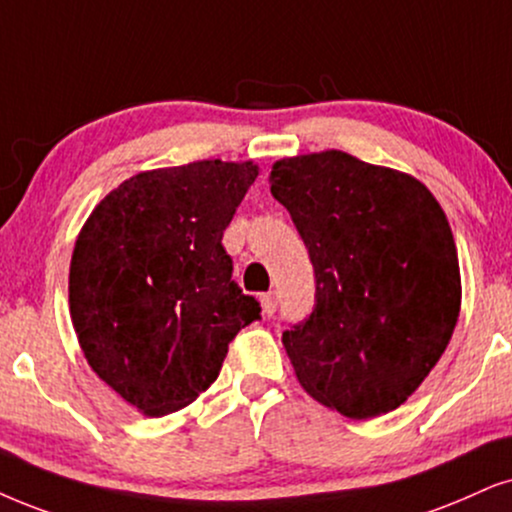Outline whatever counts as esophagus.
I'll list each match as a JSON object with an SVG mask.
<instances>
[{
	"label": "esophagus",
	"mask_w": 512,
	"mask_h": 512,
	"mask_svg": "<svg viewBox=\"0 0 512 512\" xmlns=\"http://www.w3.org/2000/svg\"><path fill=\"white\" fill-rule=\"evenodd\" d=\"M260 300H262L264 314L274 316L276 309H278V293H276V290H271V293H264V295L260 297Z\"/></svg>",
	"instance_id": "esophagus-1"
}]
</instances>
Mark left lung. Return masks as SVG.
Segmentation results:
<instances>
[{
	"label": "left lung",
	"mask_w": 512,
	"mask_h": 512,
	"mask_svg": "<svg viewBox=\"0 0 512 512\" xmlns=\"http://www.w3.org/2000/svg\"><path fill=\"white\" fill-rule=\"evenodd\" d=\"M271 196L314 264V309L283 333L297 380L347 418L394 411L435 368L461 312L444 210L418 179L342 151L278 160Z\"/></svg>",
	"instance_id": "1"
}]
</instances>
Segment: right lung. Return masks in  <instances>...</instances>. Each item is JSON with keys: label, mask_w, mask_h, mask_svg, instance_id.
Returning <instances> with one entry per match:
<instances>
[{"label": "right lung", "mask_w": 512, "mask_h": 512, "mask_svg": "<svg viewBox=\"0 0 512 512\" xmlns=\"http://www.w3.org/2000/svg\"><path fill=\"white\" fill-rule=\"evenodd\" d=\"M252 163L141 172L96 205L70 262V316L89 366L146 416L189 406L215 383L260 302L231 278L222 236Z\"/></svg>", "instance_id": "1"}]
</instances>
